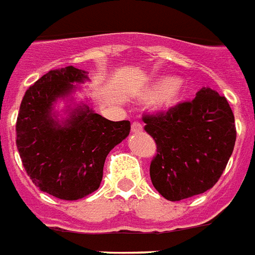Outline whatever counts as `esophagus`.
Returning a JSON list of instances; mask_svg holds the SVG:
<instances>
[{"instance_id":"34e87169","label":"esophagus","mask_w":255,"mask_h":255,"mask_svg":"<svg viewBox=\"0 0 255 255\" xmlns=\"http://www.w3.org/2000/svg\"><path fill=\"white\" fill-rule=\"evenodd\" d=\"M142 131H143V126L140 125L139 123L131 124V132H134V134H138V132H142Z\"/></svg>"}]
</instances>
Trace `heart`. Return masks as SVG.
I'll list each match as a JSON object with an SVG mask.
<instances>
[{"label": "heart", "mask_w": 255, "mask_h": 255, "mask_svg": "<svg viewBox=\"0 0 255 255\" xmlns=\"http://www.w3.org/2000/svg\"><path fill=\"white\" fill-rule=\"evenodd\" d=\"M185 94L184 82L177 78L161 77L152 82L143 91L142 99L144 102H152L159 111H168L173 108Z\"/></svg>", "instance_id": "heart-1"}]
</instances>
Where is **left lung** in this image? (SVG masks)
Wrapping results in <instances>:
<instances>
[{
  "mask_svg": "<svg viewBox=\"0 0 255 255\" xmlns=\"http://www.w3.org/2000/svg\"><path fill=\"white\" fill-rule=\"evenodd\" d=\"M143 121L157 147L151 181L164 198H190L218 182L236 142L235 116L224 96L203 87L194 100Z\"/></svg>",
  "mask_w": 255,
  "mask_h": 255,
  "instance_id": "left-lung-1",
  "label": "left lung"
}]
</instances>
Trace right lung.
Returning <instances> with one entry per match:
<instances>
[{
    "label": "right lung",
    "mask_w": 255,
    "mask_h": 255,
    "mask_svg": "<svg viewBox=\"0 0 255 255\" xmlns=\"http://www.w3.org/2000/svg\"><path fill=\"white\" fill-rule=\"evenodd\" d=\"M87 74L74 66L48 71L26 91L16 119V147L27 174L40 190L65 201L98 190L105 157L130 132L129 121H109L87 103H73ZM58 100L71 102L66 119L54 111Z\"/></svg>",
    "instance_id": "add662e5"
}]
</instances>
